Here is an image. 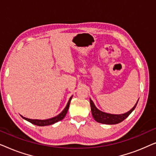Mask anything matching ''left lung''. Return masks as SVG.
<instances>
[{
  "label": "left lung",
  "instance_id": "left-lung-1",
  "mask_svg": "<svg viewBox=\"0 0 156 156\" xmlns=\"http://www.w3.org/2000/svg\"><path fill=\"white\" fill-rule=\"evenodd\" d=\"M90 100V105H91V114H92L93 118L95 119L96 121L97 122L104 123V124H116V123H121V121H123L124 119L127 118L130 114H131V112L135 109L136 105H137L138 101L136 102V105L131 108L129 112H128L125 114H107V113H104L103 112L98 109L96 107L92 101V100L91 99Z\"/></svg>",
  "mask_w": 156,
  "mask_h": 156
}]
</instances>
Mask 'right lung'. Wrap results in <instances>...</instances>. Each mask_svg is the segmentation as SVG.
Instances as JSON below:
<instances>
[{
    "label": "right lung",
    "mask_w": 156,
    "mask_h": 156,
    "mask_svg": "<svg viewBox=\"0 0 156 156\" xmlns=\"http://www.w3.org/2000/svg\"><path fill=\"white\" fill-rule=\"evenodd\" d=\"M72 98V97L69 98V101H68V103L67 104V106H66V107L65 108V109H64L59 115L53 117V118L45 119V120H38V119H30L25 118V117H23V116H22V118L24 119L25 120L29 121V122L33 123V124H35L36 126H49V125L54 124V123L58 122V121H61V120H62V119L65 118V116H66V114H67V113L68 108H69L70 101H71Z\"/></svg>",
    "instance_id": "obj_1"
}]
</instances>
